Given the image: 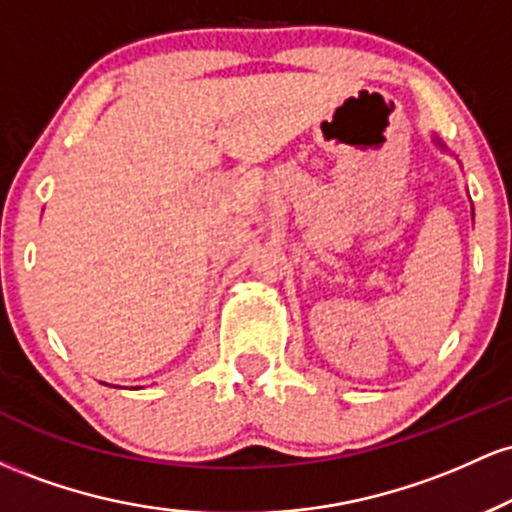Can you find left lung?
I'll use <instances>...</instances> for the list:
<instances>
[{
	"label": "left lung",
	"mask_w": 512,
	"mask_h": 512,
	"mask_svg": "<svg viewBox=\"0 0 512 512\" xmlns=\"http://www.w3.org/2000/svg\"><path fill=\"white\" fill-rule=\"evenodd\" d=\"M433 144H436V146H440V149H443V151H448V146H445L443 142H440V139H438V137H433Z\"/></svg>",
	"instance_id": "left-lung-1"
}]
</instances>
